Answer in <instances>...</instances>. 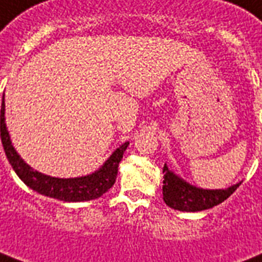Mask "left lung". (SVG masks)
Returning a JSON list of instances; mask_svg holds the SVG:
<instances>
[{
    "instance_id": "8db88e82",
    "label": "left lung",
    "mask_w": 262,
    "mask_h": 262,
    "mask_svg": "<svg viewBox=\"0 0 262 262\" xmlns=\"http://www.w3.org/2000/svg\"><path fill=\"white\" fill-rule=\"evenodd\" d=\"M163 201L167 206L180 211H201L211 209L228 199L241 183L225 189H203L193 187L185 180L163 166Z\"/></svg>"
}]
</instances>
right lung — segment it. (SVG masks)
<instances>
[{
  "mask_svg": "<svg viewBox=\"0 0 262 262\" xmlns=\"http://www.w3.org/2000/svg\"><path fill=\"white\" fill-rule=\"evenodd\" d=\"M0 132L1 141H3L4 151L8 161L19 176V179L34 191H37L45 196L55 198L64 202H86L92 199H97L103 193H105L115 183L118 174V165L121 162L123 152L126 151L129 143H123L119 148L113 152V155L107 159L104 165L99 170L82 177L75 179H57L51 176L42 174L39 171L34 170L16 152L15 147L12 145L9 132L5 123V101L3 99L0 114Z\"/></svg>",
  "mask_w": 262,
  "mask_h": 262,
  "instance_id": "1",
  "label": "right lung"
}]
</instances>
